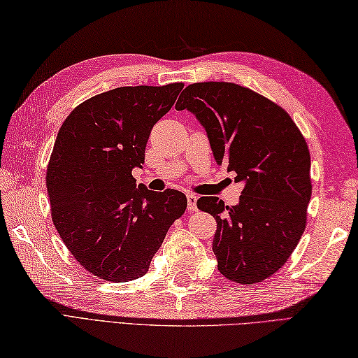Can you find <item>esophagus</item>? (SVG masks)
<instances>
[{
  "mask_svg": "<svg viewBox=\"0 0 358 358\" xmlns=\"http://www.w3.org/2000/svg\"><path fill=\"white\" fill-rule=\"evenodd\" d=\"M196 201H198L196 195H194V194L187 195V208L190 210V212H196Z\"/></svg>",
  "mask_w": 358,
  "mask_h": 358,
  "instance_id": "1",
  "label": "esophagus"
}]
</instances>
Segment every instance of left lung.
<instances>
[{
	"label": "left lung",
	"mask_w": 358,
	"mask_h": 358,
	"mask_svg": "<svg viewBox=\"0 0 358 358\" xmlns=\"http://www.w3.org/2000/svg\"><path fill=\"white\" fill-rule=\"evenodd\" d=\"M176 108L196 116L217 164L245 182L237 206L216 196L196 203L216 219L219 272L239 284L266 280L289 260L307 225L311 178L304 136L282 107L227 81L187 86Z\"/></svg>",
	"instance_id": "left-lung-1"
}]
</instances>
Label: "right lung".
I'll use <instances>...</instances> for the list:
<instances>
[{"instance_id": "obj_1", "label": "right lung", "mask_w": 358, "mask_h": 358, "mask_svg": "<svg viewBox=\"0 0 358 358\" xmlns=\"http://www.w3.org/2000/svg\"><path fill=\"white\" fill-rule=\"evenodd\" d=\"M182 83L124 86L86 99L62 124L47 166L54 227L71 255L94 277H142L169 227L186 212L178 190L136 189L155 122Z\"/></svg>"}]
</instances>
